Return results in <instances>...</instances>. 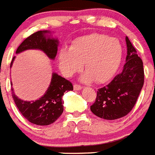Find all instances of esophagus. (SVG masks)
I'll use <instances>...</instances> for the list:
<instances>
[{
    "label": "esophagus",
    "mask_w": 155,
    "mask_h": 155,
    "mask_svg": "<svg viewBox=\"0 0 155 155\" xmlns=\"http://www.w3.org/2000/svg\"><path fill=\"white\" fill-rule=\"evenodd\" d=\"M81 86L77 85V84H75V85H74V90H75V91H79V90H81Z\"/></svg>",
    "instance_id": "34e87169"
}]
</instances>
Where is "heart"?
<instances>
[{"label": "heart", "instance_id": "obj_1", "mask_svg": "<svg viewBox=\"0 0 155 155\" xmlns=\"http://www.w3.org/2000/svg\"><path fill=\"white\" fill-rule=\"evenodd\" d=\"M122 58V46L117 39L103 34H92L74 40L69 49L62 48L58 60L59 68L67 76L82 68L86 72L81 80L102 83L109 80L116 72Z\"/></svg>", "mask_w": 155, "mask_h": 155}]
</instances>
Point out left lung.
Instances as JSON below:
<instances>
[{"label":"left lung","mask_w":155,"mask_h":155,"mask_svg":"<svg viewBox=\"0 0 155 155\" xmlns=\"http://www.w3.org/2000/svg\"><path fill=\"white\" fill-rule=\"evenodd\" d=\"M127 54L122 71L109 84L99 89L91 110L97 117L114 120L124 117L135 105L144 82L143 61L126 37Z\"/></svg>","instance_id":"obj_1"}]
</instances>
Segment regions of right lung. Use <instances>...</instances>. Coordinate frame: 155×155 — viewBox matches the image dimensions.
<instances>
[{
  "instance_id": "add662e5",
  "label": "right lung",
  "mask_w": 155,
  "mask_h": 155,
  "mask_svg": "<svg viewBox=\"0 0 155 155\" xmlns=\"http://www.w3.org/2000/svg\"><path fill=\"white\" fill-rule=\"evenodd\" d=\"M51 31L42 30L34 33L25 39L16 51L19 54L26 50H40L51 60H54L59 41L51 35ZM15 57L11 62L12 66ZM73 91L72 84L66 79L53 72L48 90L36 101H23L18 98L12 88V97L21 114L29 122L38 126H48L57 120L64 110L62 97L64 92Z\"/></svg>"
}]
</instances>
